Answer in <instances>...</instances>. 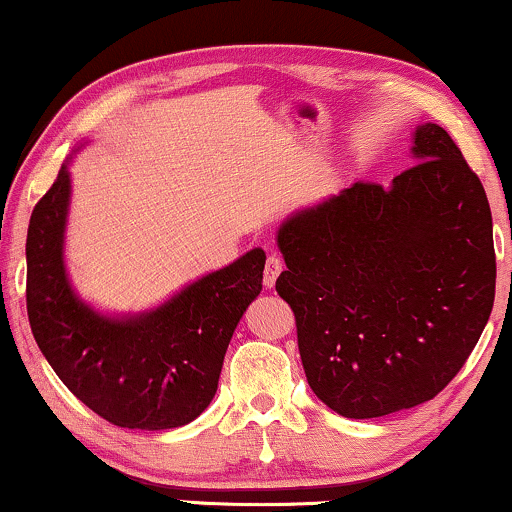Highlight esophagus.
Listing matches in <instances>:
<instances>
[{
  "label": "esophagus",
  "instance_id": "1",
  "mask_svg": "<svg viewBox=\"0 0 512 512\" xmlns=\"http://www.w3.org/2000/svg\"><path fill=\"white\" fill-rule=\"evenodd\" d=\"M282 270H284V261H282V258H279L277 254H270L268 261H265V270H263V284H265V289H272V286H275L277 277L282 275Z\"/></svg>",
  "mask_w": 512,
  "mask_h": 512
}]
</instances>
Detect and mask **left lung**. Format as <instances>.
<instances>
[{"label": "left lung", "mask_w": 512, "mask_h": 512, "mask_svg": "<svg viewBox=\"0 0 512 512\" xmlns=\"http://www.w3.org/2000/svg\"><path fill=\"white\" fill-rule=\"evenodd\" d=\"M410 158L389 186L356 181L277 228L275 289L296 317L307 384L349 419L431 401L492 314L485 188L436 123L412 130Z\"/></svg>", "instance_id": "left-lung-1"}]
</instances>
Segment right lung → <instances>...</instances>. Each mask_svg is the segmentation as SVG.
Segmentation results:
<instances>
[{"mask_svg": "<svg viewBox=\"0 0 512 512\" xmlns=\"http://www.w3.org/2000/svg\"><path fill=\"white\" fill-rule=\"evenodd\" d=\"M34 207L27 228V317L65 387L123 429H177L202 415L219 387L228 342L261 293L265 251H247L156 307L107 312L79 296L65 261L72 158Z\"/></svg>", "mask_w": 512, "mask_h": 512, "instance_id": "1", "label": "right lung"}]
</instances>
